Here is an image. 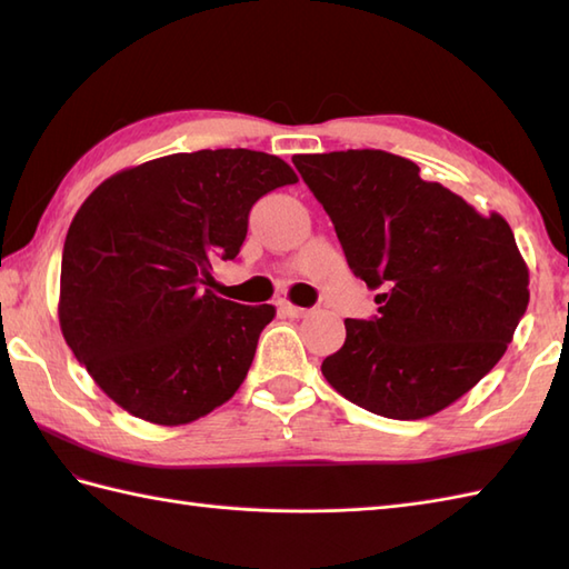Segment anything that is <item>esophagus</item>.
<instances>
[{"label": "esophagus", "instance_id": "1", "mask_svg": "<svg viewBox=\"0 0 569 569\" xmlns=\"http://www.w3.org/2000/svg\"><path fill=\"white\" fill-rule=\"evenodd\" d=\"M281 312H286L288 318H306L310 310L308 308H300V306H293V303H288V300H283Z\"/></svg>", "mask_w": 569, "mask_h": 569}]
</instances>
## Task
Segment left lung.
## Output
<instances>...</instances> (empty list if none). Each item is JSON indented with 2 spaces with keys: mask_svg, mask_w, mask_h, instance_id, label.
Segmentation results:
<instances>
[{
  "mask_svg": "<svg viewBox=\"0 0 569 569\" xmlns=\"http://www.w3.org/2000/svg\"><path fill=\"white\" fill-rule=\"evenodd\" d=\"M293 163L349 269L381 291L373 320H345L347 340L322 377L383 418L440 413L497 367L528 308V266L509 222L396 153H298Z\"/></svg>",
  "mask_w": 569,
  "mask_h": 569,
  "instance_id": "8db88e82",
  "label": "left lung"
}]
</instances>
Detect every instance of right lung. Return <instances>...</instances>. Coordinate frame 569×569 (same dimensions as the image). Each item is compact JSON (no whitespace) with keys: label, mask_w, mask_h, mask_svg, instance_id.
I'll list each match as a JSON object with an SVG mask.
<instances>
[{"label":"right lung","mask_w":569,"mask_h":569,"mask_svg":"<svg viewBox=\"0 0 569 569\" xmlns=\"http://www.w3.org/2000/svg\"><path fill=\"white\" fill-rule=\"evenodd\" d=\"M291 183L278 156L204 149L119 171L80 204L60 263V332L127 413L186 426L237 393L276 308L217 298L212 261L234 259L251 204Z\"/></svg>","instance_id":"obj_1"}]
</instances>
